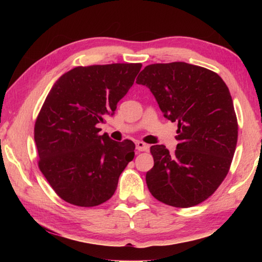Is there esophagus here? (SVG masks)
<instances>
[{"instance_id":"esophagus-1","label":"esophagus","mask_w":262,"mask_h":262,"mask_svg":"<svg viewBox=\"0 0 262 262\" xmlns=\"http://www.w3.org/2000/svg\"><path fill=\"white\" fill-rule=\"evenodd\" d=\"M136 149L139 150V151H148L149 145L143 143V142H141V141H137L136 142Z\"/></svg>"}]
</instances>
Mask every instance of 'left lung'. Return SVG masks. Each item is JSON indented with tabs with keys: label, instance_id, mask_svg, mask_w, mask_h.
<instances>
[{
	"label": "left lung",
	"instance_id": "left-lung-1",
	"mask_svg": "<svg viewBox=\"0 0 262 262\" xmlns=\"http://www.w3.org/2000/svg\"><path fill=\"white\" fill-rule=\"evenodd\" d=\"M136 83L150 89L164 118L178 122L177 149L150 148L145 181L154 198L188 208L207 200L227 177L238 123L230 91L219 75L186 62L147 66Z\"/></svg>",
	"mask_w": 262,
	"mask_h": 262
}]
</instances>
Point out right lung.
<instances>
[{"instance_id": "add662e5", "label": "right lung", "mask_w": 262, "mask_h": 262, "mask_svg": "<svg viewBox=\"0 0 262 262\" xmlns=\"http://www.w3.org/2000/svg\"><path fill=\"white\" fill-rule=\"evenodd\" d=\"M141 63L76 67L52 86L34 126L39 168L62 200L95 207L112 198L134 158L130 140L99 135L134 84Z\"/></svg>"}]
</instances>
